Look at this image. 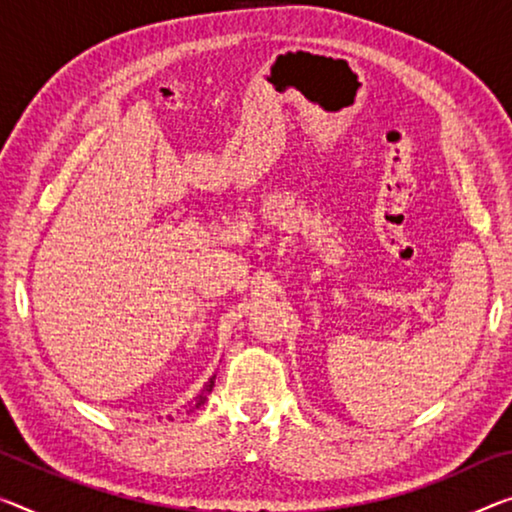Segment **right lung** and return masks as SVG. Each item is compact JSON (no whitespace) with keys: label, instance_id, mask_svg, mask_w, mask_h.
<instances>
[{"label":"right lung","instance_id":"obj_1","mask_svg":"<svg viewBox=\"0 0 512 512\" xmlns=\"http://www.w3.org/2000/svg\"><path fill=\"white\" fill-rule=\"evenodd\" d=\"M212 387H215V375H212L210 380H208L206 384H203V389H201L199 393H196V396L190 400V403L185 405V412L190 414V412H194V410H199V407L208 400V393L212 391Z\"/></svg>","mask_w":512,"mask_h":512}]
</instances>
